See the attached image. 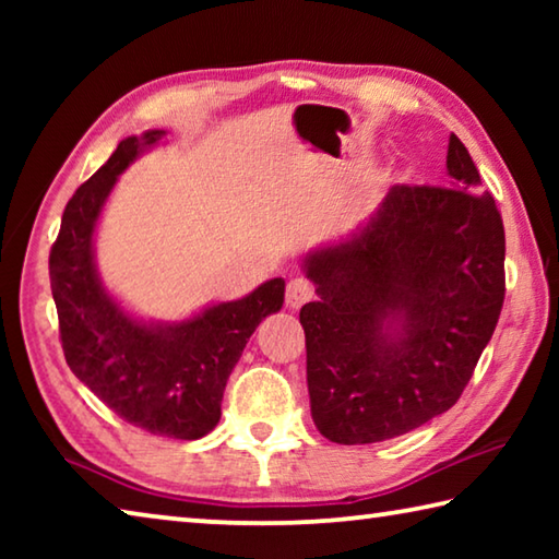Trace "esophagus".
<instances>
[{"mask_svg":"<svg viewBox=\"0 0 559 559\" xmlns=\"http://www.w3.org/2000/svg\"><path fill=\"white\" fill-rule=\"evenodd\" d=\"M313 296H316L313 283L306 281V278H293V281L288 283V288H286V302H288V308L306 306L308 300H313Z\"/></svg>","mask_w":559,"mask_h":559,"instance_id":"34e87169","label":"esophagus"}]
</instances>
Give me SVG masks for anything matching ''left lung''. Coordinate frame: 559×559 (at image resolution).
I'll list each match as a JSON object with an SVG mask.
<instances>
[{"instance_id": "8db88e82", "label": "left lung", "mask_w": 559, "mask_h": 559, "mask_svg": "<svg viewBox=\"0 0 559 559\" xmlns=\"http://www.w3.org/2000/svg\"><path fill=\"white\" fill-rule=\"evenodd\" d=\"M447 187L396 185L345 241L302 259L310 414L335 443H377L449 412L506 298V231L461 140Z\"/></svg>"}]
</instances>
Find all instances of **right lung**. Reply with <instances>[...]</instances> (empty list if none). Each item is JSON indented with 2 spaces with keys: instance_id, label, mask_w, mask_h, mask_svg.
I'll return each instance as SVG.
<instances>
[{
  "instance_id": "right-lung-1",
  "label": "right lung",
  "mask_w": 559,
  "mask_h": 559,
  "mask_svg": "<svg viewBox=\"0 0 559 559\" xmlns=\"http://www.w3.org/2000/svg\"><path fill=\"white\" fill-rule=\"evenodd\" d=\"M163 130L126 138L63 210L49 276L61 347L71 372L120 419L155 437L194 441L222 416L224 386L253 330L283 306L286 281L271 278L239 300L216 302L179 323H143L103 288L93 234L110 189Z\"/></svg>"
}]
</instances>
